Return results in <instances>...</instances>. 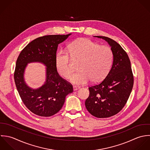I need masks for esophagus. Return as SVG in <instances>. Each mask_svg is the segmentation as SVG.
<instances>
[{
	"label": "esophagus",
	"mask_w": 150,
	"mask_h": 150,
	"mask_svg": "<svg viewBox=\"0 0 150 150\" xmlns=\"http://www.w3.org/2000/svg\"><path fill=\"white\" fill-rule=\"evenodd\" d=\"M73 89L74 91H76V90H78L80 89V87L79 86H73Z\"/></svg>",
	"instance_id": "34e87169"
}]
</instances>
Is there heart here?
Instances as JSON below:
<instances>
[{
    "instance_id": "obj_1",
    "label": "heart",
    "mask_w": 150,
    "mask_h": 150,
    "mask_svg": "<svg viewBox=\"0 0 150 150\" xmlns=\"http://www.w3.org/2000/svg\"><path fill=\"white\" fill-rule=\"evenodd\" d=\"M68 52L60 50L57 53L56 68L62 76L68 79L73 72L71 59L74 61H79L78 65L79 71L70 77V81L76 85H84L90 80L93 83L100 82L107 76L112 65L111 49L88 38H81L72 42Z\"/></svg>"
}]
</instances>
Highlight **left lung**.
<instances>
[{"label": "left lung", "instance_id": "8db88e82", "mask_svg": "<svg viewBox=\"0 0 150 150\" xmlns=\"http://www.w3.org/2000/svg\"><path fill=\"white\" fill-rule=\"evenodd\" d=\"M96 37L111 46L113 64L101 82L89 86L85 106L92 115L104 118L116 115L124 107L132 90L134 78L129 56L120 44L106 36Z\"/></svg>", "mask_w": 150, "mask_h": 150}]
</instances>
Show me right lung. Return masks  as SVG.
<instances>
[{
  "mask_svg": "<svg viewBox=\"0 0 150 150\" xmlns=\"http://www.w3.org/2000/svg\"><path fill=\"white\" fill-rule=\"evenodd\" d=\"M70 35L39 37L22 50L17 59L14 73L15 84L24 104L35 115L47 117L56 114L62 107L66 96L73 91L72 85L59 75L56 65L59 44ZM36 61L47 67V81L41 88L34 90L25 84L23 72L28 63Z\"/></svg>",
  "mask_w": 150,
  "mask_h": 150,
  "instance_id": "add662e5",
  "label": "right lung"
}]
</instances>
